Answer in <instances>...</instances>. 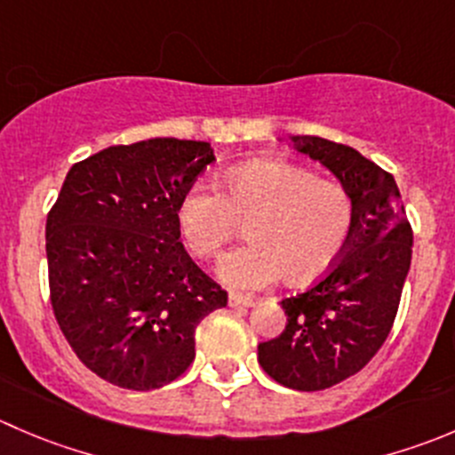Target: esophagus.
Instances as JSON below:
<instances>
[{"label": "esophagus", "mask_w": 455, "mask_h": 455, "mask_svg": "<svg viewBox=\"0 0 455 455\" xmlns=\"http://www.w3.org/2000/svg\"><path fill=\"white\" fill-rule=\"evenodd\" d=\"M228 304H231V307H253L255 298H251V295L231 293L228 295Z\"/></svg>", "instance_id": "esophagus-1"}]
</instances>
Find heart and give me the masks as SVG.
Returning a JSON list of instances; mask_svg holds the SVG:
<instances>
[{"mask_svg":"<svg viewBox=\"0 0 455 455\" xmlns=\"http://www.w3.org/2000/svg\"><path fill=\"white\" fill-rule=\"evenodd\" d=\"M354 197L335 180L286 162H251L224 173L222 191L191 184L178 206L180 233L196 258L209 259L244 224L249 242L220 262L233 289H264L284 273L291 284L324 275L354 231Z\"/></svg>","mask_w":455,"mask_h":455,"instance_id":"heart-1","label":"heart"}]
</instances>
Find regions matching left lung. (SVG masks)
Instances as JSON below:
<instances>
[{
	"instance_id": "left-lung-1",
	"label": "left lung",
	"mask_w": 455,
	"mask_h": 455,
	"mask_svg": "<svg viewBox=\"0 0 455 455\" xmlns=\"http://www.w3.org/2000/svg\"><path fill=\"white\" fill-rule=\"evenodd\" d=\"M293 142L351 193L354 231L320 280L282 299L286 326L259 342L258 360L289 389L322 391L363 371L389 338L411 267L413 231L394 175L376 162L315 135Z\"/></svg>"
}]
</instances>
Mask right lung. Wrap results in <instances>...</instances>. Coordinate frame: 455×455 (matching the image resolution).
<instances>
[{
	"mask_svg": "<svg viewBox=\"0 0 455 455\" xmlns=\"http://www.w3.org/2000/svg\"><path fill=\"white\" fill-rule=\"evenodd\" d=\"M211 144L156 138L73 164L46 218L48 289L70 349L131 391L160 389L196 358V329L227 307L180 242L178 206Z\"/></svg>",
	"mask_w": 455,
	"mask_h": 455,
	"instance_id": "add662e5",
	"label": "right lung"
}]
</instances>
